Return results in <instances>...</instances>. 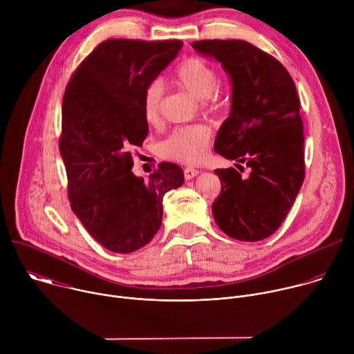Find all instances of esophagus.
<instances>
[{
	"label": "esophagus",
	"mask_w": 354,
	"mask_h": 354,
	"mask_svg": "<svg viewBox=\"0 0 354 354\" xmlns=\"http://www.w3.org/2000/svg\"><path fill=\"white\" fill-rule=\"evenodd\" d=\"M183 174H185V178L189 180V179H193L194 176H197V174H198V171L196 169V168H192V167H187V168H185V171H183Z\"/></svg>",
	"instance_id": "34e87169"
}]
</instances>
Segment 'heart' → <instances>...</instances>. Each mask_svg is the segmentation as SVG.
<instances>
[{
	"mask_svg": "<svg viewBox=\"0 0 354 354\" xmlns=\"http://www.w3.org/2000/svg\"><path fill=\"white\" fill-rule=\"evenodd\" d=\"M174 82L193 96L203 100L209 109L223 104V88L218 70L198 56L183 59L175 68ZM164 86L160 81L149 82L142 92L141 109L148 124H157L161 119ZM212 131L205 124H190L175 129L161 144L164 157L185 164H196L207 154Z\"/></svg>",
	"mask_w": 354,
	"mask_h": 354,
	"instance_id": "1",
	"label": "heart"
}]
</instances>
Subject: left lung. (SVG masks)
Wrapping results in <instances>:
<instances>
[{"instance_id":"1","label":"left lung","mask_w":354,"mask_h":354,"mask_svg":"<svg viewBox=\"0 0 354 354\" xmlns=\"http://www.w3.org/2000/svg\"><path fill=\"white\" fill-rule=\"evenodd\" d=\"M192 46L220 62L232 81L231 113L214 151L250 168L248 178L235 168L214 171L221 182L212 205L214 220L234 239L262 241L281 225L306 176L295 84L277 59L249 41L214 39Z\"/></svg>"}]
</instances>
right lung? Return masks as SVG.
I'll use <instances>...</instances> for the list:
<instances>
[{
  "label": "right lung",
  "mask_w": 354,
  "mask_h": 354,
  "mask_svg": "<svg viewBox=\"0 0 354 354\" xmlns=\"http://www.w3.org/2000/svg\"><path fill=\"white\" fill-rule=\"evenodd\" d=\"M180 47V40L108 39L66 86L59 147L71 209L91 236L116 254H130L154 238L164 194L185 180L172 162H161L148 180L131 172V151L148 134L144 88Z\"/></svg>",
  "instance_id": "right-lung-1"
}]
</instances>
